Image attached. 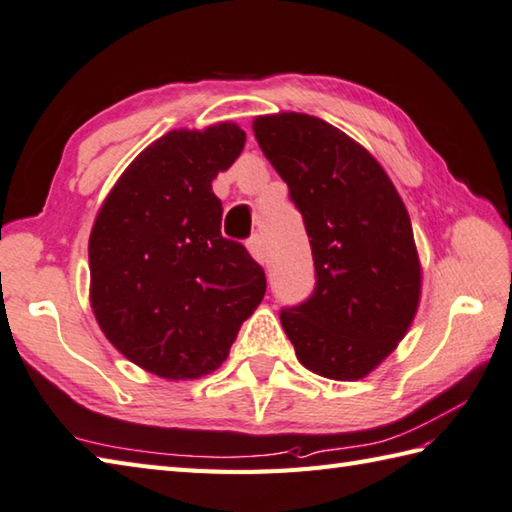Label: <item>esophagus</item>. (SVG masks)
Returning a JSON list of instances; mask_svg holds the SVG:
<instances>
[{"mask_svg":"<svg viewBox=\"0 0 512 512\" xmlns=\"http://www.w3.org/2000/svg\"><path fill=\"white\" fill-rule=\"evenodd\" d=\"M248 250L250 255H253L259 264L268 266V248H266V242L262 235H253L248 239Z\"/></svg>","mask_w":512,"mask_h":512,"instance_id":"34e87169","label":"esophagus"}]
</instances>
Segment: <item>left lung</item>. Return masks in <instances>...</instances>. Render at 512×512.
<instances>
[{
	"label": "left lung",
	"mask_w": 512,
	"mask_h": 512,
	"mask_svg": "<svg viewBox=\"0 0 512 512\" xmlns=\"http://www.w3.org/2000/svg\"><path fill=\"white\" fill-rule=\"evenodd\" d=\"M255 139L304 217L315 290L279 319L313 373L355 382L402 342L422 290L413 226L377 159L319 117H255Z\"/></svg>",
	"instance_id": "left-lung-1"
}]
</instances>
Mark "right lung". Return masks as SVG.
<instances>
[{
    "label": "right lung",
    "mask_w": 512,
    "mask_h": 512,
    "mask_svg": "<svg viewBox=\"0 0 512 512\" xmlns=\"http://www.w3.org/2000/svg\"><path fill=\"white\" fill-rule=\"evenodd\" d=\"M244 142L230 122L170 130L124 170L90 230L97 324L157 377L213 373L264 299V268L222 237V202L210 186Z\"/></svg>",
    "instance_id": "add662e5"
}]
</instances>
